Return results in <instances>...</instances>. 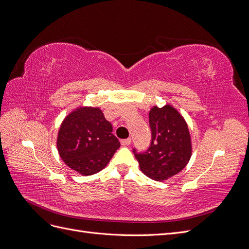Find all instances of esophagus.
<instances>
[{"label":"esophagus","mask_w":249,"mask_h":249,"mask_svg":"<svg viewBox=\"0 0 249 249\" xmlns=\"http://www.w3.org/2000/svg\"><path fill=\"white\" fill-rule=\"evenodd\" d=\"M120 143H122L123 146H127L130 145L132 143V139L131 138H126V139H123L122 141H120Z\"/></svg>","instance_id":"1"}]
</instances>
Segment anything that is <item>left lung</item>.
<instances>
[{
	"instance_id": "left-lung-1",
	"label": "left lung",
	"mask_w": 249,
	"mask_h": 249,
	"mask_svg": "<svg viewBox=\"0 0 249 249\" xmlns=\"http://www.w3.org/2000/svg\"><path fill=\"white\" fill-rule=\"evenodd\" d=\"M149 126L152 142L144 153L135 157L141 171L146 177L163 182L178 175L189 162L192 155L191 136L188 124L179 112L171 105L149 111Z\"/></svg>"
}]
</instances>
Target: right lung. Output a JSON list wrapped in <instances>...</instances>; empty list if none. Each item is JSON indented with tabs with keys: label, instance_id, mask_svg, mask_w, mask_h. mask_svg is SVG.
<instances>
[{
	"label": "right lung",
	"instance_id": "obj_1",
	"mask_svg": "<svg viewBox=\"0 0 249 249\" xmlns=\"http://www.w3.org/2000/svg\"><path fill=\"white\" fill-rule=\"evenodd\" d=\"M112 124L97 107H79L62 122L57 148L67 166L82 176L101 171L119 148Z\"/></svg>",
	"mask_w": 249,
	"mask_h": 249
}]
</instances>
